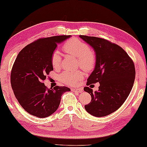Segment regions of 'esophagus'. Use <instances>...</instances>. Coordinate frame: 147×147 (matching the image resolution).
<instances>
[{
    "mask_svg": "<svg viewBox=\"0 0 147 147\" xmlns=\"http://www.w3.org/2000/svg\"><path fill=\"white\" fill-rule=\"evenodd\" d=\"M72 91L74 92H77V93H81L83 92V88H72L71 89Z\"/></svg>",
    "mask_w": 147,
    "mask_h": 147,
    "instance_id": "esophagus-1",
    "label": "esophagus"
}]
</instances>
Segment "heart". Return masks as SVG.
Here are the masks:
<instances>
[{"mask_svg": "<svg viewBox=\"0 0 147 147\" xmlns=\"http://www.w3.org/2000/svg\"><path fill=\"white\" fill-rule=\"evenodd\" d=\"M65 53L78 59L80 67L88 70L93 67L96 62V55L92 50L90 49L87 43L78 38H71L66 41L62 47ZM51 64L54 68L59 67L61 62V57L59 51H55L51 54ZM83 77L82 73L80 71H66L61 75L62 80L66 84L76 85L80 80Z\"/></svg>", "mask_w": 147, "mask_h": 147, "instance_id": "b5f03b06", "label": "heart"}]
</instances>
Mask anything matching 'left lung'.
<instances>
[{
	"label": "left lung",
	"mask_w": 147,
	"mask_h": 147,
	"mask_svg": "<svg viewBox=\"0 0 147 147\" xmlns=\"http://www.w3.org/2000/svg\"><path fill=\"white\" fill-rule=\"evenodd\" d=\"M80 37L96 53V65L87 85L100 84L98 91L84 87L92 97L85 108L94 117L107 116L117 110L131 92L136 74L134 62L122 48L108 40L82 35Z\"/></svg>",
	"instance_id": "8db88e82"
}]
</instances>
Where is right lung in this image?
Returning a JSON list of instances; mask_svg holds the SVG:
<instances>
[{
    "mask_svg": "<svg viewBox=\"0 0 147 147\" xmlns=\"http://www.w3.org/2000/svg\"><path fill=\"white\" fill-rule=\"evenodd\" d=\"M71 36L39 39L20 51L11 73L14 96L24 110L39 118L51 115L58 109L62 95L70 91L66 87L48 88L43 81L53 70L51 57L57 47Z\"/></svg>",
    "mask_w": 147,
    "mask_h": 147,
    "instance_id": "1",
    "label": "right lung"
}]
</instances>
